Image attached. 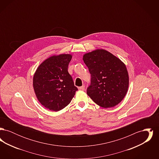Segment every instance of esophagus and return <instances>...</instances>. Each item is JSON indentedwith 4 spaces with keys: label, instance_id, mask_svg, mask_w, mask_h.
<instances>
[{
    "label": "esophagus",
    "instance_id": "esophagus-1",
    "mask_svg": "<svg viewBox=\"0 0 159 159\" xmlns=\"http://www.w3.org/2000/svg\"><path fill=\"white\" fill-rule=\"evenodd\" d=\"M84 88H85V86H84V85H83V86L79 87V89L80 90V91H84Z\"/></svg>",
    "mask_w": 159,
    "mask_h": 159
}]
</instances>
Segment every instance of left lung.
<instances>
[{
	"label": "left lung",
	"mask_w": 159,
	"mask_h": 159,
	"mask_svg": "<svg viewBox=\"0 0 159 159\" xmlns=\"http://www.w3.org/2000/svg\"><path fill=\"white\" fill-rule=\"evenodd\" d=\"M83 60L91 75L88 95L103 108H111L119 104L126 95L129 84L125 63L103 49L84 53Z\"/></svg>",
	"instance_id": "obj_1"
}]
</instances>
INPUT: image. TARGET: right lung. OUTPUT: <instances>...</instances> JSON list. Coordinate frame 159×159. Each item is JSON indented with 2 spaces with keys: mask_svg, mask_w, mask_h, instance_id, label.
<instances>
[{
  "mask_svg": "<svg viewBox=\"0 0 159 159\" xmlns=\"http://www.w3.org/2000/svg\"><path fill=\"white\" fill-rule=\"evenodd\" d=\"M72 55H54L43 61L36 69L33 86L38 101L47 109L58 111L70 103L77 88L68 73Z\"/></svg>",
  "mask_w": 159,
  "mask_h": 159,
  "instance_id": "right-lung-1",
  "label": "right lung"
}]
</instances>
